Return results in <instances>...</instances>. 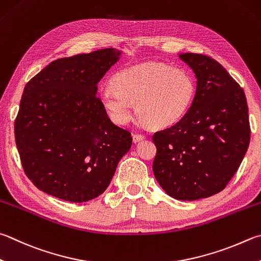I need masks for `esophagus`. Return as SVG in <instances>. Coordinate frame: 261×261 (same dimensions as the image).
<instances>
[{"label": "esophagus", "instance_id": "obj_1", "mask_svg": "<svg viewBox=\"0 0 261 261\" xmlns=\"http://www.w3.org/2000/svg\"><path fill=\"white\" fill-rule=\"evenodd\" d=\"M132 138H134V143H139V141L144 140L146 137L141 134H135L134 136H132Z\"/></svg>", "mask_w": 261, "mask_h": 261}]
</instances>
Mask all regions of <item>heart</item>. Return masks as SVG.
<instances>
[{"label": "heart", "instance_id": "heart-1", "mask_svg": "<svg viewBox=\"0 0 261 261\" xmlns=\"http://www.w3.org/2000/svg\"><path fill=\"white\" fill-rule=\"evenodd\" d=\"M196 93L193 75L184 68L148 63L117 72L112 87L100 91V100L113 122L126 124L134 117L151 127H168L187 114Z\"/></svg>", "mask_w": 261, "mask_h": 261}]
</instances>
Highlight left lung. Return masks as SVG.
<instances>
[{
  "mask_svg": "<svg viewBox=\"0 0 261 261\" xmlns=\"http://www.w3.org/2000/svg\"><path fill=\"white\" fill-rule=\"evenodd\" d=\"M197 79L191 108L181 120L155 132L154 176L176 200L194 201L221 192L250 144L243 89L215 59L180 54Z\"/></svg>",
  "mask_w": 261,
  "mask_h": 261,
  "instance_id": "obj_1",
  "label": "left lung"
}]
</instances>
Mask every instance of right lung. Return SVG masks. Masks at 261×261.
Here are the masks:
<instances>
[{"instance_id":"1","label":"right lung","mask_w":261,"mask_h":261,"mask_svg":"<svg viewBox=\"0 0 261 261\" xmlns=\"http://www.w3.org/2000/svg\"><path fill=\"white\" fill-rule=\"evenodd\" d=\"M122 52L108 48L52 61L23 89L16 145L31 181L49 195L82 203L106 191L132 145L97 97V84Z\"/></svg>"}]
</instances>
